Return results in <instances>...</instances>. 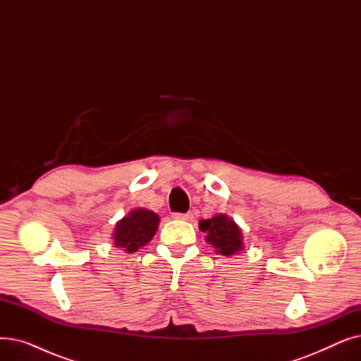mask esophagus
Returning a JSON list of instances; mask_svg holds the SVG:
<instances>
[{
  "label": "esophagus",
  "instance_id": "34e87169",
  "mask_svg": "<svg viewBox=\"0 0 361 361\" xmlns=\"http://www.w3.org/2000/svg\"><path fill=\"white\" fill-rule=\"evenodd\" d=\"M174 219H183V221H190L193 218L192 212H187V214H181V212H176L173 214Z\"/></svg>",
  "mask_w": 361,
  "mask_h": 361
}]
</instances>
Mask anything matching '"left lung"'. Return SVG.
Returning a JSON list of instances; mask_svg holds the SVG:
<instances>
[{"instance_id": "8db88e82", "label": "left lung", "mask_w": 361, "mask_h": 361, "mask_svg": "<svg viewBox=\"0 0 361 361\" xmlns=\"http://www.w3.org/2000/svg\"><path fill=\"white\" fill-rule=\"evenodd\" d=\"M199 228L207 234L206 241L214 245L216 253L231 256L243 249L241 230L234 219H230L226 215L203 219L199 222Z\"/></svg>"}]
</instances>
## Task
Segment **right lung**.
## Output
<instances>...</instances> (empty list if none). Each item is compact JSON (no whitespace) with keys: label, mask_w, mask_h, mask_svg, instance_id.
<instances>
[{"label":"right lung","mask_w":361,"mask_h":361,"mask_svg":"<svg viewBox=\"0 0 361 361\" xmlns=\"http://www.w3.org/2000/svg\"><path fill=\"white\" fill-rule=\"evenodd\" d=\"M158 225L159 216L155 212L146 209L131 211L117 224L114 241L117 247H121L128 253L137 252L155 235Z\"/></svg>","instance_id":"obj_1"}]
</instances>
